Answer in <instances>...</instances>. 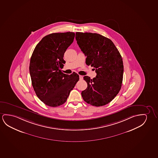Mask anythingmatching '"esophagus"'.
I'll return each mask as SVG.
<instances>
[{"label": "esophagus", "mask_w": 158, "mask_h": 158, "mask_svg": "<svg viewBox=\"0 0 158 158\" xmlns=\"http://www.w3.org/2000/svg\"><path fill=\"white\" fill-rule=\"evenodd\" d=\"M82 79H83V77L82 76H79V79L82 80Z\"/></svg>", "instance_id": "1"}]
</instances>
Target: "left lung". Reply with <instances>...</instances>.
<instances>
[{"label":"left lung","instance_id":"8db88e82","mask_svg":"<svg viewBox=\"0 0 158 158\" xmlns=\"http://www.w3.org/2000/svg\"><path fill=\"white\" fill-rule=\"evenodd\" d=\"M76 39L87 56L86 64L94 67L97 73L92 79L84 77L87 87L81 92L82 98L93 106L106 105L121 88L124 71L121 55L111 40L98 34L77 32Z\"/></svg>","mask_w":158,"mask_h":158}]
</instances>
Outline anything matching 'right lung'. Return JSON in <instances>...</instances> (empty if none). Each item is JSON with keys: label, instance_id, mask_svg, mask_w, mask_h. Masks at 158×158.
Listing matches in <instances>:
<instances>
[{"label": "right lung", "instance_id": "right-lung-1", "mask_svg": "<svg viewBox=\"0 0 158 158\" xmlns=\"http://www.w3.org/2000/svg\"><path fill=\"white\" fill-rule=\"evenodd\" d=\"M75 33H53L44 37L37 44L30 59L29 71L37 96L46 105L56 107L67 101L79 79L78 74L62 72L63 57L73 43Z\"/></svg>", "mask_w": 158, "mask_h": 158}]
</instances>
